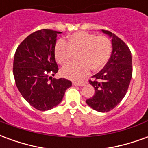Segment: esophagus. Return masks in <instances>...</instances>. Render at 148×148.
Returning <instances> with one entry per match:
<instances>
[{"mask_svg":"<svg viewBox=\"0 0 148 148\" xmlns=\"http://www.w3.org/2000/svg\"><path fill=\"white\" fill-rule=\"evenodd\" d=\"M86 83V81L82 80L81 82H73V85L74 86H82L85 84Z\"/></svg>","mask_w":148,"mask_h":148,"instance_id":"1","label":"esophagus"}]
</instances>
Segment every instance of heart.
Returning <instances> with one entry per match:
<instances>
[{"label":"heart","instance_id":"heart-1","mask_svg":"<svg viewBox=\"0 0 148 148\" xmlns=\"http://www.w3.org/2000/svg\"><path fill=\"white\" fill-rule=\"evenodd\" d=\"M112 51V42L106 36H97L86 32H77L68 36L67 42L58 40L54 50L58 64L67 66L77 54L78 61L62 71L64 77L78 80L87 72L102 69L109 62Z\"/></svg>","mask_w":148,"mask_h":148}]
</instances>
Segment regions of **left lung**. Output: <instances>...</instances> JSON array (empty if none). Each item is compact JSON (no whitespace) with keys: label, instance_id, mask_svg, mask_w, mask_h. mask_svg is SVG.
I'll use <instances>...</instances> for the list:
<instances>
[{"label":"left lung","instance_id":"1","mask_svg":"<svg viewBox=\"0 0 148 148\" xmlns=\"http://www.w3.org/2000/svg\"><path fill=\"white\" fill-rule=\"evenodd\" d=\"M102 31L112 38V51L105 67L89 81L95 93L86 103L94 110L105 112L114 109L125 96L132 76V64L127 44L111 32Z\"/></svg>","mask_w":148,"mask_h":148}]
</instances>
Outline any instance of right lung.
Instances as JSON below:
<instances>
[{
	"instance_id": "add662e5",
	"label": "right lung",
	"mask_w": 148,
	"mask_h": 148,
	"mask_svg": "<svg viewBox=\"0 0 148 148\" xmlns=\"http://www.w3.org/2000/svg\"><path fill=\"white\" fill-rule=\"evenodd\" d=\"M60 32L42 29L30 34L16 51L13 75L24 99L40 111L53 109L61 102L72 82L66 78L52 79L58 71L55 50Z\"/></svg>"
}]
</instances>
